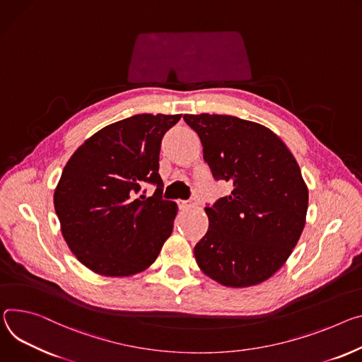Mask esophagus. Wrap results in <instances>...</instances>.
I'll use <instances>...</instances> for the list:
<instances>
[{
    "instance_id": "1",
    "label": "esophagus",
    "mask_w": 362,
    "mask_h": 362,
    "mask_svg": "<svg viewBox=\"0 0 362 362\" xmlns=\"http://www.w3.org/2000/svg\"><path fill=\"white\" fill-rule=\"evenodd\" d=\"M177 204H179V206H180L182 209H186V208H190V206L194 205L192 201H177Z\"/></svg>"
}]
</instances>
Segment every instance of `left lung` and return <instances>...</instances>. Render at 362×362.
Masks as SVG:
<instances>
[{"label": "left lung", "mask_w": 362, "mask_h": 362, "mask_svg": "<svg viewBox=\"0 0 362 362\" xmlns=\"http://www.w3.org/2000/svg\"><path fill=\"white\" fill-rule=\"evenodd\" d=\"M198 133L216 180L234 190L205 212L209 228L194 245L199 269L226 287L270 279L305 228L309 193L298 161L267 127L233 115H183Z\"/></svg>", "instance_id": "left-lung-1"}]
</instances>
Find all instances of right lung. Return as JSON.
I'll use <instances>...</instances> for the list:
<instances>
[{
  "label": "right lung",
  "instance_id": "obj_1",
  "mask_svg": "<svg viewBox=\"0 0 362 362\" xmlns=\"http://www.w3.org/2000/svg\"><path fill=\"white\" fill-rule=\"evenodd\" d=\"M177 115L137 114L104 127L69 158L54 189L62 235L85 267L107 277L148 269L173 229L177 205L161 198V139ZM144 182L156 185L148 199Z\"/></svg>",
  "mask_w": 362,
  "mask_h": 362
}]
</instances>
